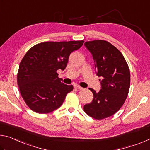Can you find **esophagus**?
I'll return each mask as SVG.
<instances>
[{"label":"esophagus","mask_w":150,"mask_h":150,"mask_svg":"<svg viewBox=\"0 0 150 150\" xmlns=\"http://www.w3.org/2000/svg\"><path fill=\"white\" fill-rule=\"evenodd\" d=\"M74 87H75V89H78V90H81V89H83V88H82L81 87H80L79 85H75V86H74Z\"/></svg>","instance_id":"obj_1"}]
</instances>
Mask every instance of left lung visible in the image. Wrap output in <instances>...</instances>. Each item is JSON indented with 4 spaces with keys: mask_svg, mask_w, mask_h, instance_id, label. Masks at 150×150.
Wrapping results in <instances>:
<instances>
[{
    "mask_svg": "<svg viewBox=\"0 0 150 150\" xmlns=\"http://www.w3.org/2000/svg\"><path fill=\"white\" fill-rule=\"evenodd\" d=\"M84 45L92 54L97 75L102 79L98 93L89 88L93 98L83 110L90 117L103 120L115 114L125 101L130 87L129 69L122 53L110 42L96 40Z\"/></svg>",
    "mask_w": 150,
    "mask_h": 150,
    "instance_id": "1",
    "label": "left lung"
}]
</instances>
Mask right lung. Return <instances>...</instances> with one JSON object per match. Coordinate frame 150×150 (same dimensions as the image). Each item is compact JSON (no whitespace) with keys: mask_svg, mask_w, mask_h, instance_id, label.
<instances>
[{"mask_svg":"<svg viewBox=\"0 0 150 150\" xmlns=\"http://www.w3.org/2000/svg\"><path fill=\"white\" fill-rule=\"evenodd\" d=\"M83 42H44L34 45L26 53L16 78L21 96L31 110L49 113L62 105L73 86L61 82L57 71L65 69L71 53Z\"/></svg>","mask_w":150,"mask_h":150,"instance_id":"right-lung-1","label":"right lung"}]
</instances>
